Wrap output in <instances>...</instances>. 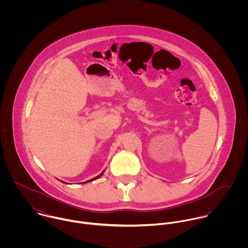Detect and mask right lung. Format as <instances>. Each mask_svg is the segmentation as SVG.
<instances>
[{
    "instance_id": "1",
    "label": "right lung",
    "mask_w": 248,
    "mask_h": 248,
    "mask_svg": "<svg viewBox=\"0 0 248 248\" xmlns=\"http://www.w3.org/2000/svg\"><path fill=\"white\" fill-rule=\"evenodd\" d=\"M104 174V171L99 175V176H97V177H94V178H92V179H90V180H88V181H85V182H83V183H86V182H90V181H93V180H95V179H97V178H99V177H101L102 175Z\"/></svg>"
}]
</instances>
